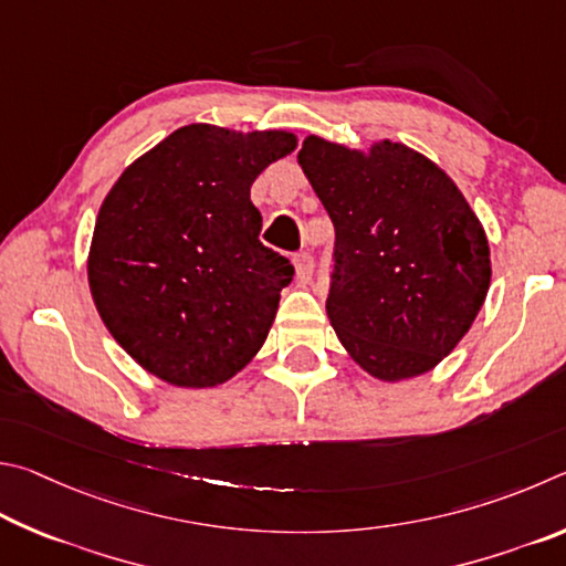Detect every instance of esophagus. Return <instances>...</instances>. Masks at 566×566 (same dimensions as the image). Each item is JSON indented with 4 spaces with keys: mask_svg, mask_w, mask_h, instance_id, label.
<instances>
[{
    "mask_svg": "<svg viewBox=\"0 0 566 566\" xmlns=\"http://www.w3.org/2000/svg\"><path fill=\"white\" fill-rule=\"evenodd\" d=\"M293 265H295V281H298V283H308L311 277H313V268H315L313 255H308V253L295 255Z\"/></svg>",
    "mask_w": 566,
    "mask_h": 566,
    "instance_id": "34e87169",
    "label": "esophagus"
}]
</instances>
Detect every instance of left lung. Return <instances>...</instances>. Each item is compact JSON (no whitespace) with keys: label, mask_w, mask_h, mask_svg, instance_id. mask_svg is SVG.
<instances>
[{"label":"left lung","mask_w":566,"mask_h":566,"mask_svg":"<svg viewBox=\"0 0 566 566\" xmlns=\"http://www.w3.org/2000/svg\"><path fill=\"white\" fill-rule=\"evenodd\" d=\"M298 161L335 226L328 318L380 382L430 373L472 328L492 281L488 233L442 168L400 142L305 136Z\"/></svg>","instance_id":"obj_1"}]
</instances>
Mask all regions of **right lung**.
Listing matches in <instances>:
<instances>
[{
	"label": "right lung",
	"instance_id": "add662e5",
	"mask_svg": "<svg viewBox=\"0 0 566 566\" xmlns=\"http://www.w3.org/2000/svg\"><path fill=\"white\" fill-rule=\"evenodd\" d=\"M295 148L298 136L283 128L188 124L106 193L88 291L106 331L154 378L208 390L263 348L293 265L258 241L251 186Z\"/></svg>",
	"mask_w": 566,
	"mask_h": 566
}]
</instances>
